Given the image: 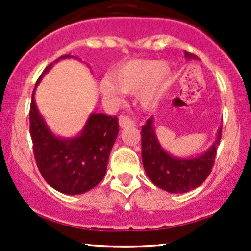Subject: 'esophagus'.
Masks as SVG:
<instances>
[{"instance_id":"34e87169","label":"esophagus","mask_w":251,"mask_h":251,"mask_svg":"<svg viewBox=\"0 0 251 251\" xmlns=\"http://www.w3.org/2000/svg\"><path fill=\"white\" fill-rule=\"evenodd\" d=\"M119 124H120L121 127H126V126L133 125V120L128 115H120L119 116Z\"/></svg>"}]
</instances>
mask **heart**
Instances as JSON below:
<instances>
[{
    "mask_svg": "<svg viewBox=\"0 0 251 251\" xmlns=\"http://www.w3.org/2000/svg\"><path fill=\"white\" fill-rule=\"evenodd\" d=\"M169 74L168 64L159 60H130L113 73L111 81H103L100 88L104 95L109 96L116 95L119 90L126 93H137L144 89L141 96L142 104L151 108L158 103Z\"/></svg>",
    "mask_w": 251,
    "mask_h": 251,
    "instance_id": "obj_1",
    "label": "heart"
}]
</instances>
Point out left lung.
Returning <instances> with one entry per match:
<instances>
[{"mask_svg": "<svg viewBox=\"0 0 251 251\" xmlns=\"http://www.w3.org/2000/svg\"><path fill=\"white\" fill-rule=\"evenodd\" d=\"M187 58H194L186 52ZM142 161L149 179L156 187L170 193H184L201 186L214 166L222 128L220 127L214 146L201 156L192 159L174 158L159 144L154 132L153 118L142 126Z\"/></svg>", "mask_w": 251, "mask_h": 251, "instance_id": "8db88e82", "label": "left lung"}]
</instances>
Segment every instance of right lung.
Wrapping results in <instances>:
<instances>
[{
	"instance_id": "add662e5",
	"label": "right lung",
	"mask_w": 251,
	"mask_h": 251,
	"mask_svg": "<svg viewBox=\"0 0 251 251\" xmlns=\"http://www.w3.org/2000/svg\"><path fill=\"white\" fill-rule=\"evenodd\" d=\"M69 57L72 55H62L54 63ZM52 64L48 65L42 75ZM34 93L35 88L29 113L30 135L35 160L42 177L50 187L62 193L81 194L90 191L102 181L107 171L109 154L119 133L118 118L91 114L80 136L62 140L47 128L37 111Z\"/></svg>"
}]
</instances>
